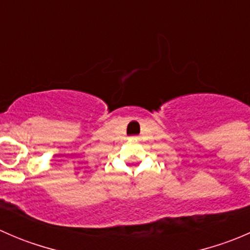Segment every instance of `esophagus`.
Wrapping results in <instances>:
<instances>
[{
    "label": "esophagus",
    "instance_id": "34e87169",
    "mask_svg": "<svg viewBox=\"0 0 250 250\" xmlns=\"http://www.w3.org/2000/svg\"><path fill=\"white\" fill-rule=\"evenodd\" d=\"M129 140L130 141H138V140H139V138H138V137H130Z\"/></svg>",
    "mask_w": 250,
    "mask_h": 250
}]
</instances>
